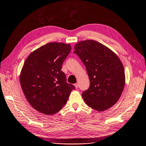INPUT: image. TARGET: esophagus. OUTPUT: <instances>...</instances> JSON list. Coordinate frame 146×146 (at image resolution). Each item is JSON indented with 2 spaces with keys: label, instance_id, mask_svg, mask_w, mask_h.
<instances>
[{
  "label": "esophagus",
  "instance_id": "34e87169",
  "mask_svg": "<svg viewBox=\"0 0 146 146\" xmlns=\"http://www.w3.org/2000/svg\"><path fill=\"white\" fill-rule=\"evenodd\" d=\"M74 86H75V88H76L77 89L78 88V84L77 83H76V84H74Z\"/></svg>",
  "mask_w": 146,
  "mask_h": 146
}]
</instances>
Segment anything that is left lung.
<instances>
[{
	"label": "left lung",
	"instance_id": "1",
	"mask_svg": "<svg viewBox=\"0 0 146 146\" xmlns=\"http://www.w3.org/2000/svg\"><path fill=\"white\" fill-rule=\"evenodd\" d=\"M75 51L84 64L90 86L82 93L86 104L98 111L111 108L119 100L125 76L123 66L117 54L93 40L78 42Z\"/></svg>",
	"mask_w": 146,
	"mask_h": 146
}]
</instances>
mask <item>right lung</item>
Here are the masks:
<instances>
[{
  "instance_id": "right-lung-1",
  "label": "right lung",
  "mask_w": 146,
  "mask_h": 146,
  "mask_svg": "<svg viewBox=\"0 0 146 146\" xmlns=\"http://www.w3.org/2000/svg\"><path fill=\"white\" fill-rule=\"evenodd\" d=\"M70 44L49 42L29 54L20 73V83L32 107L46 115L60 111L75 86L61 71L71 51Z\"/></svg>"
}]
</instances>
